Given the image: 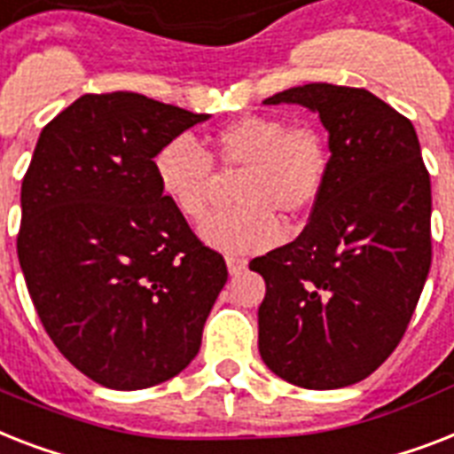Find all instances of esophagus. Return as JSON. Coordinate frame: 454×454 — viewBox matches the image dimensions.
<instances>
[{"label": "esophagus", "mask_w": 454, "mask_h": 454, "mask_svg": "<svg viewBox=\"0 0 454 454\" xmlns=\"http://www.w3.org/2000/svg\"><path fill=\"white\" fill-rule=\"evenodd\" d=\"M246 267H248V260H244V257H237V255H227V270H230L231 277L241 274Z\"/></svg>", "instance_id": "esophagus-1"}]
</instances>
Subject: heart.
<instances>
[{"label":"heart","instance_id":"obj_1","mask_svg":"<svg viewBox=\"0 0 454 454\" xmlns=\"http://www.w3.org/2000/svg\"><path fill=\"white\" fill-rule=\"evenodd\" d=\"M215 163L239 173L231 187L237 206L201 224V239L224 253H255L281 237V220L300 224L324 199L330 150L311 124H288L277 114H244L210 136L206 154L190 137H173L154 157V176L173 208L201 220L215 187Z\"/></svg>","mask_w":454,"mask_h":454}]
</instances>
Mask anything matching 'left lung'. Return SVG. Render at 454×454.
<instances>
[{
    "mask_svg": "<svg viewBox=\"0 0 454 454\" xmlns=\"http://www.w3.org/2000/svg\"><path fill=\"white\" fill-rule=\"evenodd\" d=\"M328 130L330 176L302 234L255 257L267 293L257 347L271 372L340 389L375 372L411 324L431 267V183L411 119L365 89L304 83Z\"/></svg>",
    "mask_w": 454,
    "mask_h": 454,
    "instance_id": "obj_1",
    "label": "left lung"
}]
</instances>
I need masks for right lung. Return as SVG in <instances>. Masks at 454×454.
<instances>
[{"label":"right lung","instance_id":"obj_1","mask_svg":"<svg viewBox=\"0 0 454 454\" xmlns=\"http://www.w3.org/2000/svg\"><path fill=\"white\" fill-rule=\"evenodd\" d=\"M206 119L129 90L86 93L43 126L23 177L16 246L39 321L110 389L184 371L227 281L154 176L157 152Z\"/></svg>","mask_w":454,"mask_h":454}]
</instances>
